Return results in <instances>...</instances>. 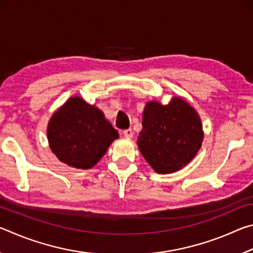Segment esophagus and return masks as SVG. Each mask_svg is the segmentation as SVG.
I'll return each instance as SVG.
<instances>
[{"label": "esophagus", "mask_w": 253, "mask_h": 253, "mask_svg": "<svg viewBox=\"0 0 253 253\" xmlns=\"http://www.w3.org/2000/svg\"><path fill=\"white\" fill-rule=\"evenodd\" d=\"M123 135L127 137V138H131L132 136H134V131H132L131 128H129V129H125L123 131Z\"/></svg>", "instance_id": "esophagus-1"}]
</instances>
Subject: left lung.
<instances>
[{
	"instance_id": "obj_1",
	"label": "left lung",
	"mask_w": 253,
	"mask_h": 253,
	"mask_svg": "<svg viewBox=\"0 0 253 253\" xmlns=\"http://www.w3.org/2000/svg\"><path fill=\"white\" fill-rule=\"evenodd\" d=\"M138 148L155 172L173 173L188 164L202 145V124L194 108L174 97L169 105L148 102Z\"/></svg>"
}]
</instances>
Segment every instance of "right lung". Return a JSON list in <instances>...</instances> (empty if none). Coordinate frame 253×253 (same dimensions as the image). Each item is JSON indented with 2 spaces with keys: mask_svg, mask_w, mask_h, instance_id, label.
<instances>
[{
  "mask_svg": "<svg viewBox=\"0 0 253 253\" xmlns=\"http://www.w3.org/2000/svg\"><path fill=\"white\" fill-rule=\"evenodd\" d=\"M118 132L102 111L81 97H72L51 117L48 139L60 161L76 169H88L105 155Z\"/></svg>",
  "mask_w": 253,
  "mask_h": 253,
  "instance_id": "right-lung-1",
  "label": "right lung"
}]
</instances>
